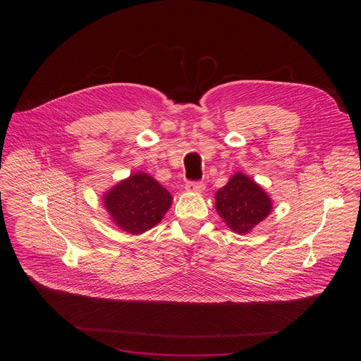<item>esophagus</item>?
<instances>
[{"instance_id":"34e87169","label":"esophagus","mask_w":361,"mask_h":361,"mask_svg":"<svg viewBox=\"0 0 361 361\" xmlns=\"http://www.w3.org/2000/svg\"><path fill=\"white\" fill-rule=\"evenodd\" d=\"M187 191H194V192H201L205 190V185L202 181H187L185 184Z\"/></svg>"}]
</instances>
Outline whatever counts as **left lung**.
Instances as JSON below:
<instances>
[{
  "instance_id": "8db88e82",
  "label": "left lung",
  "mask_w": 361,
  "mask_h": 361,
  "mask_svg": "<svg viewBox=\"0 0 361 361\" xmlns=\"http://www.w3.org/2000/svg\"><path fill=\"white\" fill-rule=\"evenodd\" d=\"M216 209L231 230L244 234L270 214L271 200L259 184L237 173L216 192Z\"/></svg>"
}]
</instances>
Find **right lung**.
I'll use <instances>...</instances> for the list:
<instances>
[{"instance_id":"1","label":"right lung","mask_w":361,"mask_h":361,"mask_svg":"<svg viewBox=\"0 0 361 361\" xmlns=\"http://www.w3.org/2000/svg\"><path fill=\"white\" fill-rule=\"evenodd\" d=\"M171 194L152 177L137 173L104 195L106 209L124 231L141 234L157 226L171 205Z\"/></svg>"}]
</instances>
